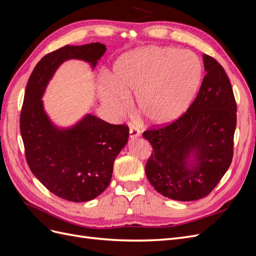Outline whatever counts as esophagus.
<instances>
[{"mask_svg":"<svg viewBox=\"0 0 256 256\" xmlns=\"http://www.w3.org/2000/svg\"><path fill=\"white\" fill-rule=\"evenodd\" d=\"M129 134H130V138H136L138 136H140V129H138L136 126H130L129 128Z\"/></svg>","mask_w":256,"mask_h":256,"instance_id":"esophagus-1","label":"esophagus"}]
</instances>
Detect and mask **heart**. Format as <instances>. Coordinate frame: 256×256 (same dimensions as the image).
Segmentation results:
<instances>
[{
  "label": "heart",
  "instance_id": "1",
  "mask_svg": "<svg viewBox=\"0 0 256 256\" xmlns=\"http://www.w3.org/2000/svg\"><path fill=\"white\" fill-rule=\"evenodd\" d=\"M113 79L100 92L113 114L126 110L136 95V110L152 125H166L187 111L202 80V65L194 54L175 48L150 47L120 56Z\"/></svg>",
  "mask_w": 256,
  "mask_h": 256
}]
</instances>
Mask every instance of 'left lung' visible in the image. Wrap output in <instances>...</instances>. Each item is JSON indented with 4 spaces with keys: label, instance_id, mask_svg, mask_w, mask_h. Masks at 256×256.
<instances>
[{
    "label": "left lung",
    "instance_id": "8db88e82",
    "mask_svg": "<svg viewBox=\"0 0 256 256\" xmlns=\"http://www.w3.org/2000/svg\"><path fill=\"white\" fill-rule=\"evenodd\" d=\"M203 60L206 74L189 109L168 125L143 132L152 147L145 166L147 180L160 194L184 202L208 196L233 159V88L218 62L207 54Z\"/></svg>",
    "mask_w": 256,
    "mask_h": 256
}]
</instances>
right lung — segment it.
Returning a JSON list of instances; mask_svg holds the SVG:
<instances>
[{"mask_svg": "<svg viewBox=\"0 0 256 256\" xmlns=\"http://www.w3.org/2000/svg\"><path fill=\"white\" fill-rule=\"evenodd\" d=\"M106 46H65L44 56L26 84L20 132L26 158L35 177L53 194L70 202H88L109 186L113 164L128 142L127 125H113L88 114L72 128L53 125L44 110L42 95L54 72L67 60H82L94 68Z\"/></svg>", "mask_w": 256, "mask_h": 256, "instance_id": "1", "label": "right lung"}]
</instances>
